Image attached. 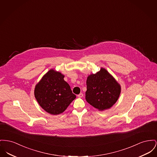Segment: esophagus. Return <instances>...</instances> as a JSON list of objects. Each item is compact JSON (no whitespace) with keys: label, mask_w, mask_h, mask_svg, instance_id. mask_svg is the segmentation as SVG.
<instances>
[{"label":"esophagus","mask_w":157,"mask_h":157,"mask_svg":"<svg viewBox=\"0 0 157 157\" xmlns=\"http://www.w3.org/2000/svg\"><path fill=\"white\" fill-rule=\"evenodd\" d=\"M78 97L79 98H82L83 97V94L82 93H80L79 95H78Z\"/></svg>","instance_id":"obj_1"}]
</instances>
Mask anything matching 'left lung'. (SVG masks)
Wrapping results in <instances>:
<instances>
[{"mask_svg": "<svg viewBox=\"0 0 157 157\" xmlns=\"http://www.w3.org/2000/svg\"><path fill=\"white\" fill-rule=\"evenodd\" d=\"M86 88V101L100 111L111 107L117 101L121 92L120 84L102 67L96 74L88 76Z\"/></svg>", "mask_w": 157, "mask_h": 157, "instance_id": "1", "label": "left lung"}]
</instances>
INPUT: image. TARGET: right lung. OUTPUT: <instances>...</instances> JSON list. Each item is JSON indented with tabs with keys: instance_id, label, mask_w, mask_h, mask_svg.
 I'll list each match as a JSON object with an SVG mask.
<instances>
[{
	"instance_id": "right-lung-1",
	"label": "right lung",
	"mask_w": 157,
	"mask_h": 157,
	"mask_svg": "<svg viewBox=\"0 0 157 157\" xmlns=\"http://www.w3.org/2000/svg\"><path fill=\"white\" fill-rule=\"evenodd\" d=\"M65 76L50 69L36 85L34 95L39 105L52 115L62 113L75 99Z\"/></svg>"
}]
</instances>
